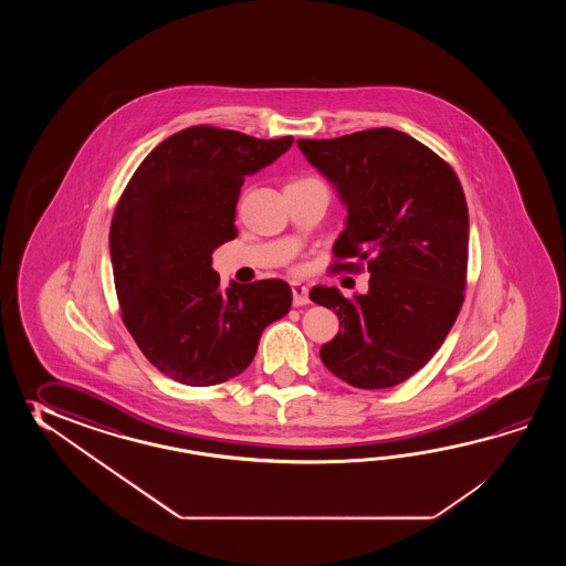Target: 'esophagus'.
Returning a JSON list of instances; mask_svg holds the SVG:
<instances>
[{
	"instance_id": "34e87169",
	"label": "esophagus",
	"mask_w": 566,
	"mask_h": 566,
	"mask_svg": "<svg viewBox=\"0 0 566 566\" xmlns=\"http://www.w3.org/2000/svg\"><path fill=\"white\" fill-rule=\"evenodd\" d=\"M291 291H293V305L301 307V305H307V303H310V289L305 287V285L293 283Z\"/></svg>"
}]
</instances>
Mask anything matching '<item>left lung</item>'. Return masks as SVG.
Instances as JSON below:
<instances>
[{
	"mask_svg": "<svg viewBox=\"0 0 566 566\" xmlns=\"http://www.w3.org/2000/svg\"><path fill=\"white\" fill-rule=\"evenodd\" d=\"M303 156L348 210L332 271L370 273L364 295L313 287L337 336L319 349L344 382L378 390L419 373L458 319L468 283L470 214L458 174L407 133L380 127L300 139Z\"/></svg>",
	"mask_w": 566,
	"mask_h": 566,
	"instance_id": "1",
	"label": "left lung"
}]
</instances>
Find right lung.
<instances>
[{
    "label": "right lung",
    "instance_id": "right-lung-1",
    "mask_svg": "<svg viewBox=\"0 0 566 566\" xmlns=\"http://www.w3.org/2000/svg\"><path fill=\"white\" fill-rule=\"evenodd\" d=\"M293 137L256 139L193 125L145 157L120 193L108 247L120 319L157 370L188 386L249 368L266 325L287 315L281 279L220 291L212 253L237 239L244 178L283 156Z\"/></svg>",
    "mask_w": 566,
    "mask_h": 566
}]
</instances>
